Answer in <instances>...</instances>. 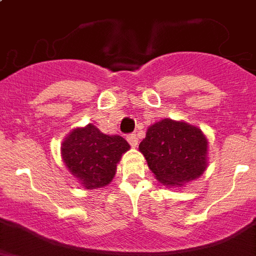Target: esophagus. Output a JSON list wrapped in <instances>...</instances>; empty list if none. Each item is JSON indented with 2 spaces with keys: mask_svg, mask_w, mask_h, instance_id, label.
Masks as SVG:
<instances>
[{
  "mask_svg": "<svg viewBox=\"0 0 256 256\" xmlns=\"http://www.w3.org/2000/svg\"><path fill=\"white\" fill-rule=\"evenodd\" d=\"M128 142L130 143V146H132V148H135L138 146V138H136V135L135 134L128 135Z\"/></svg>",
  "mask_w": 256,
  "mask_h": 256,
  "instance_id": "esophagus-1",
  "label": "esophagus"
}]
</instances>
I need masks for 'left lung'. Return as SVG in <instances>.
I'll return each instance as SVG.
<instances>
[{
    "label": "left lung",
    "instance_id": "obj_1",
    "mask_svg": "<svg viewBox=\"0 0 256 256\" xmlns=\"http://www.w3.org/2000/svg\"><path fill=\"white\" fill-rule=\"evenodd\" d=\"M139 151L156 180L169 188L195 181L208 165L207 136L194 124L170 118L147 128Z\"/></svg>",
    "mask_w": 256,
    "mask_h": 256
}]
</instances>
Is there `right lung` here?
<instances>
[{
	"label": "right lung",
	"instance_id": "obj_1",
	"mask_svg": "<svg viewBox=\"0 0 256 256\" xmlns=\"http://www.w3.org/2000/svg\"><path fill=\"white\" fill-rule=\"evenodd\" d=\"M130 144L120 135H106L88 124L72 128L64 139L61 156L66 168L87 190L105 188L114 178L117 164Z\"/></svg>",
	"mask_w": 256,
	"mask_h": 256
}]
</instances>
